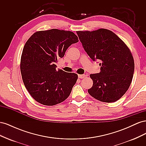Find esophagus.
I'll use <instances>...</instances> for the list:
<instances>
[{
    "mask_svg": "<svg viewBox=\"0 0 146 146\" xmlns=\"http://www.w3.org/2000/svg\"><path fill=\"white\" fill-rule=\"evenodd\" d=\"M78 77L79 78H85L86 77V76H85V74H83V75H78Z\"/></svg>",
    "mask_w": 146,
    "mask_h": 146,
    "instance_id": "1",
    "label": "esophagus"
}]
</instances>
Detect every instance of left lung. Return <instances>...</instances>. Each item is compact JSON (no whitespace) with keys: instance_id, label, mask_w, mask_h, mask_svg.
<instances>
[{"instance_id":"8db88e82","label":"left lung","mask_w":146,"mask_h":146,"mask_svg":"<svg viewBox=\"0 0 146 146\" xmlns=\"http://www.w3.org/2000/svg\"><path fill=\"white\" fill-rule=\"evenodd\" d=\"M76 32L87 54L100 61V72L90 75L93 85L88 93L104 102L117 101L129 89L133 76L134 60L129 47L107 29Z\"/></svg>"}]
</instances>
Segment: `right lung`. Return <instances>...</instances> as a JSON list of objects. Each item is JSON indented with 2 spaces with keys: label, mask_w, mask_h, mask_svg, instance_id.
Returning <instances> with one entry per match:
<instances>
[{
  "label": "right lung",
  "mask_w": 146,
  "mask_h": 146,
  "mask_svg": "<svg viewBox=\"0 0 146 146\" xmlns=\"http://www.w3.org/2000/svg\"><path fill=\"white\" fill-rule=\"evenodd\" d=\"M78 41L72 32L51 29L35 32L26 42L21 55V72L26 89L38 102L55 105L70 95L77 74L56 70L55 63Z\"/></svg>",
  "instance_id": "add662e5"
}]
</instances>
